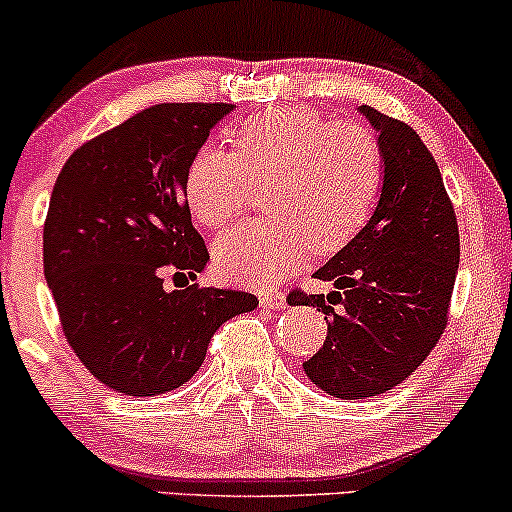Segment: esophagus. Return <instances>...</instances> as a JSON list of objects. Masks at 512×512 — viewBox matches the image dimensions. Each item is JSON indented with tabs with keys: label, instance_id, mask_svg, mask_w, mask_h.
<instances>
[{
	"label": "esophagus",
	"instance_id": "1",
	"mask_svg": "<svg viewBox=\"0 0 512 512\" xmlns=\"http://www.w3.org/2000/svg\"><path fill=\"white\" fill-rule=\"evenodd\" d=\"M260 301L265 303V306H269V308H284V306H286L284 291H279V289H267V291H262Z\"/></svg>",
	"mask_w": 512,
	"mask_h": 512
}]
</instances>
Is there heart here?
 <instances>
[{"instance_id":"heart-1","label":"heart","mask_w":512,"mask_h":512,"mask_svg":"<svg viewBox=\"0 0 512 512\" xmlns=\"http://www.w3.org/2000/svg\"><path fill=\"white\" fill-rule=\"evenodd\" d=\"M233 153L199 150L184 177L192 216L223 228L267 187L269 216L228 230L213 247L230 279L267 284L294 272L308 250L325 257L364 228L384 184V150L372 128L311 109L260 111L233 131Z\"/></svg>"}]
</instances>
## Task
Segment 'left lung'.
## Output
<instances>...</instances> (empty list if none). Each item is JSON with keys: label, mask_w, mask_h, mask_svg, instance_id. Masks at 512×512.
<instances>
[{"label": "left lung", "mask_w": 512, "mask_h": 512, "mask_svg": "<svg viewBox=\"0 0 512 512\" xmlns=\"http://www.w3.org/2000/svg\"><path fill=\"white\" fill-rule=\"evenodd\" d=\"M384 150L374 216L313 277L335 291L294 289L289 303L318 306L323 347L303 372L335 398H372L408 379L447 328L459 267V226L435 157L408 123L364 104Z\"/></svg>", "instance_id": "obj_1"}]
</instances>
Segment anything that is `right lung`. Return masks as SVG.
I'll return each instance as SVG.
<instances>
[{
    "label": "right lung",
    "instance_id": "add662e5",
    "mask_svg": "<svg viewBox=\"0 0 512 512\" xmlns=\"http://www.w3.org/2000/svg\"><path fill=\"white\" fill-rule=\"evenodd\" d=\"M230 111L201 101L143 109L80 145L50 194L43 269L65 340L89 374L126 396L179 389L213 333L260 303L247 291L177 284L209 262L184 177Z\"/></svg>",
    "mask_w": 512,
    "mask_h": 512
}]
</instances>
